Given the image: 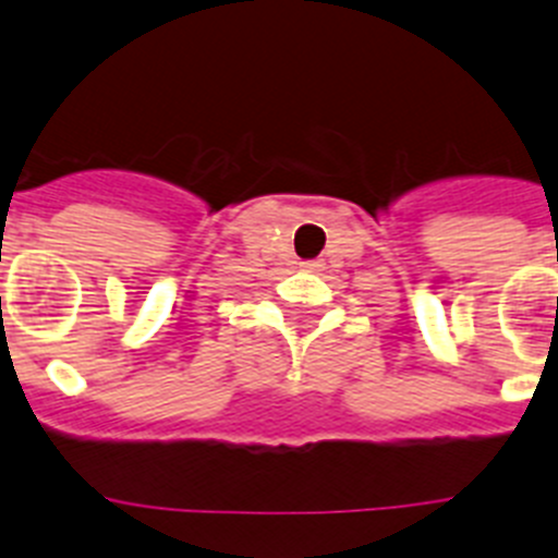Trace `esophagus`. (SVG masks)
Here are the masks:
<instances>
[{"instance_id":"1","label":"esophagus","mask_w":558,"mask_h":558,"mask_svg":"<svg viewBox=\"0 0 558 558\" xmlns=\"http://www.w3.org/2000/svg\"><path fill=\"white\" fill-rule=\"evenodd\" d=\"M302 268H307V270H315V268H318V263H315V259H313V263H302Z\"/></svg>"}]
</instances>
